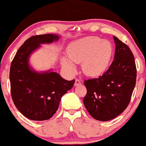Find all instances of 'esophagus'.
<instances>
[{
    "label": "esophagus",
    "mask_w": 146,
    "mask_h": 146,
    "mask_svg": "<svg viewBox=\"0 0 146 146\" xmlns=\"http://www.w3.org/2000/svg\"><path fill=\"white\" fill-rule=\"evenodd\" d=\"M81 84H82V82H81V81L79 80V79H75V84H74L75 86H77L81 85Z\"/></svg>",
    "instance_id": "esophagus-1"
}]
</instances>
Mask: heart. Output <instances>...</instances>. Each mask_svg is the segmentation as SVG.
<instances>
[{"mask_svg": "<svg viewBox=\"0 0 146 146\" xmlns=\"http://www.w3.org/2000/svg\"><path fill=\"white\" fill-rule=\"evenodd\" d=\"M112 43L97 36H86L72 42L67 49L68 58L62 57V67L68 72L76 71L74 63L82 62L85 74L96 76L103 74L109 67L113 55Z\"/></svg>", "mask_w": 146, "mask_h": 146, "instance_id": "heart-1", "label": "heart"}]
</instances>
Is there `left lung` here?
<instances>
[{
	"instance_id": "obj_1",
	"label": "left lung",
	"mask_w": 146,
	"mask_h": 146,
	"mask_svg": "<svg viewBox=\"0 0 146 146\" xmlns=\"http://www.w3.org/2000/svg\"><path fill=\"white\" fill-rule=\"evenodd\" d=\"M113 62L102 76L84 81L87 94L84 104L90 115L99 121H108L127 108L136 81V67L131 50L114 36Z\"/></svg>"
}]
</instances>
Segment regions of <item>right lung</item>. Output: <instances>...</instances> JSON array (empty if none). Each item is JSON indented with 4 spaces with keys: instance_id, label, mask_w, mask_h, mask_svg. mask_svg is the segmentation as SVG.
<instances>
[{
    "instance_id": "add662e5",
    "label": "right lung",
    "mask_w": 146,
    "mask_h": 146,
    "mask_svg": "<svg viewBox=\"0 0 146 146\" xmlns=\"http://www.w3.org/2000/svg\"><path fill=\"white\" fill-rule=\"evenodd\" d=\"M60 38L56 34L36 35L25 40L12 61L10 71L11 95L18 110L34 121L49 119L58 110L61 98L73 87L75 81H67L50 70L38 72L29 64L31 54L40 44Z\"/></svg>"
}]
</instances>
